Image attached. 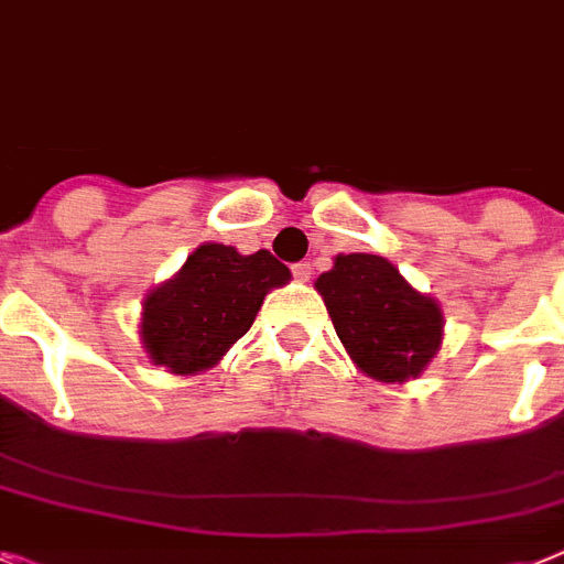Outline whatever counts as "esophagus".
Segmentation results:
<instances>
[{
	"instance_id": "1",
	"label": "esophagus",
	"mask_w": 564,
	"mask_h": 564,
	"mask_svg": "<svg viewBox=\"0 0 564 564\" xmlns=\"http://www.w3.org/2000/svg\"><path fill=\"white\" fill-rule=\"evenodd\" d=\"M292 274H295L297 281H310V278H313V267H310L306 260H301V263H295V267H292Z\"/></svg>"
}]
</instances>
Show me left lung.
Returning <instances> with one entry per match:
<instances>
[{
	"mask_svg": "<svg viewBox=\"0 0 564 564\" xmlns=\"http://www.w3.org/2000/svg\"><path fill=\"white\" fill-rule=\"evenodd\" d=\"M350 359L379 382H405L432 361L443 338L437 301L411 290L379 254H338L315 281Z\"/></svg>",
	"mask_w": 564,
	"mask_h": 564,
	"instance_id": "1",
	"label": "left lung"
}]
</instances>
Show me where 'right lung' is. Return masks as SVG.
<instances>
[{
  "mask_svg": "<svg viewBox=\"0 0 564 564\" xmlns=\"http://www.w3.org/2000/svg\"><path fill=\"white\" fill-rule=\"evenodd\" d=\"M290 281V269L267 249L240 254L205 242L173 281L144 301L141 338L153 365L173 373L210 368L254 324L269 290Z\"/></svg>",
  "mask_w": 564,
  "mask_h": 564,
  "instance_id": "obj_1",
  "label": "right lung"
}]
</instances>
